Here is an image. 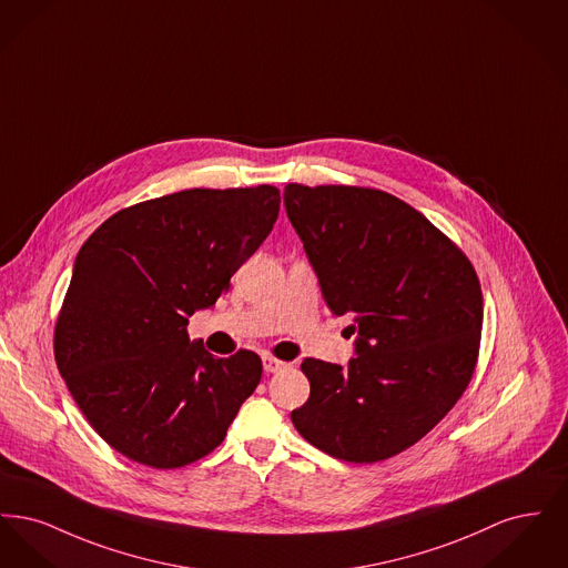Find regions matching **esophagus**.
<instances>
[{
  "mask_svg": "<svg viewBox=\"0 0 568 568\" xmlns=\"http://www.w3.org/2000/svg\"><path fill=\"white\" fill-rule=\"evenodd\" d=\"M262 364H264V373H281V371H285L290 364L287 362H283V359H276V357H272V355H264L262 357Z\"/></svg>",
  "mask_w": 568,
  "mask_h": 568,
  "instance_id": "34e87169",
  "label": "esophagus"
}]
</instances>
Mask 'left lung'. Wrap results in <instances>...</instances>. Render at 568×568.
I'll return each instance as SVG.
<instances>
[{"label":"left lung","mask_w":568,"mask_h":568,"mask_svg":"<svg viewBox=\"0 0 568 568\" xmlns=\"http://www.w3.org/2000/svg\"><path fill=\"white\" fill-rule=\"evenodd\" d=\"M283 202L325 304L357 329L347 366L302 362L311 396L292 422L332 458H392L430 433L473 377L484 324L477 272L385 191L290 183Z\"/></svg>","instance_id":"1"}]
</instances>
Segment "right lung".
Masks as SVG:
<instances>
[{
    "label": "right lung",
    "instance_id": "obj_1",
    "mask_svg": "<svg viewBox=\"0 0 568 568\" xmlns=\"http://www.w3.org/2000/svg\"><path fill=\"white\" fill-rule=\"evenodd\" d=\"M272 185L187 190L106 219L82 244L54 327V359L91 428L125 458L179 468L211 454L262 378L253 352L215 357L190 317L278 216Z\"/></svg>",
    "mask_w": 568,
    "mask_h": 568
}]
</instances>
